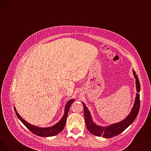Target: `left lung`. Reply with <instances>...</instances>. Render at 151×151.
<instances>
[{
	"label": "left lung",
	"instance_id": "8db88e82",
	"mask_svg": "<svg viewBox=\"0 0 151 151\" xmlns=\"http://www.w3.org/2000/svg\"><path fill=\"white\" fill-rule=\"evenodd\" d=\"M133 74L134 78L136 79L135 83L137 93L136 95V98L135 100H134L133 106L130 114L123 121L106 127L97 125L92 121L89 109L84 105V103L82 102L84 107V115L85 117L86 127L90 133L97 137H102L103 138H112L118 135V134H119L122 132H124L129 126H130L133 122L134 119L137 118L140 107V100L139 93V92H140V84L138 76L134 70H133Z\"/></svg>",
	"mask_w": 151,
	"mask_h": 151
}]
</instances>
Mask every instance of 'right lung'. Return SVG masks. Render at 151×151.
<instances>
[{
  "mask_svg": "<svg viewBox=\"0 0 151 151\" xmlns=\"http://www.w3.org/2000/svg\"><path fill=\"white\" fill-rule=\"evenodd\" d=\"M74 101L75 100L73 99L67 101V104L65 106L64 114H63V116L61 118V119L56 124H55L51 127H38L31 125L30 124L26 121L24 119H23L20 116V115L17 112V109H16L15 107H14V109L15 111L16 114H17L18 118L31 132H32L34 134L39 137H53L54 135H56V134H58L59 133L62 131L63 128H64L70 107L71 106V104H73Z\"/></svg>",
  "mask_w": 151,
  "mask_h": 151,
  "instance_id": "obj_1",
  "label": "right lung"
}]
</instances>
